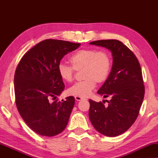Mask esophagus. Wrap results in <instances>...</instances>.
Masks as SVG:
<instances>
[{"instance_id": "34e87169", "label": "esophagus", "mask_w": 158, "mask_h": 158, "mask_svg": "<svg viewBox=\"0 0 158 158\" xmlns=\"http://www.w3.org/2000/svg\"><path fill=\"white\" fill-rule=\"evenodd\" d=\"M75 99L77 101H81L82 100H83V98H81V97H79V96H75Z\"/></svg>"}]
</instances>
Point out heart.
Listing matches in <instances>:
<instances>
[{
    "mask_svg": "<svg viewBox=\"0 0 158 158\" xmlns=\"http://www.w3.org/2000/svg\"><path fill=\"white\" fill-rule=\"evenodd\" d=\"M72 66L60 63L57 66V73L62 81L70 83L73 81L75 70L83 69V81L74 84L68 90L70 96L85 98L89 96L98 83L106 81L111 70V56L106 51L96 49H82L73 53L70 57Z\"/></svg>",
    "mask_w": 158,
    "mask_h": 158,
    "instance_id": "b5f03b06",
    "label": "heart"
}]
</instances>
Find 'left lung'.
<instances>
[{"label":"left lung","mask_w":158,"mask_h":158,"mask_svg":"<svg viewBox=\"0 0 158 158\" xmlns=\"http://www.w3.org/2000/svg\"><path fill=\"white\" fill-rule=\"evenodd\" d=\"M90 44L108 49L113 57L109 77L97 92L111 100H106L109 104L105 106L90 99V121L98 132L116 137L130 128L139 114L144 96L141 67L135 54L120 41L98 40Z\"/></svg>","instance_id":"obj_1"}]
</instances>
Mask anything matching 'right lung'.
Masks as SVG:
<instances>
[{"label": "right lung", "instance_id": "obj_1", "mask_svg": "<svg viewBox=\"0 0 158 158\" xmlns=\"http://www.w3.org/2000/svg\"><path fill=\"white\" fill-rule=\"evenodd\" d=\"M81 44L46 40L28 51L17 66L14 90L18 111L30 129L53 137L65 129L75 105L73 96L50 102L60 96L64 84L57 73L60 60Z\"/></svg>", "mask_w": 158, "mask_h": 158}]
</instances>
